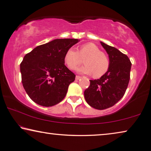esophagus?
Returning <instances> with one entry per match:
<instances>
[{
  "label": "esophagus",
  "instance_id": "34e87169",
  "mask_svg": "<svg viewBox=\"0 0 151 151\" xmlns=\"http://www.w3.org/2000/svg\"><path fill=\"white\" fill-rule=\"evenodd\" d=\"M81 78V76H76V80H79Z\"/></svg>",
  "mask_w": 151,
  "mask_h": 151
}]
</instances>
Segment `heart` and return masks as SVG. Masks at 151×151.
<instances>
[{"mask_svg":"<svg viewBox=\"0 0 151 151\" xmlns=\"http://www.w3.org/2000/svg\"><path fill=\"white\" fill-rule=\"evenodd\" d=\"M84 60L85 65L76 68L80 73L91 75L93 77L100 78L107 73L109 68V57L106 53L93 43H88L81 45L78 51L75 48H68L65 52L64 61L70 69H74Z\"/></svg>","mask_w":151,"mask_h":151,"instance_id":"b5f03b06","label":"heart"}]
</instances>
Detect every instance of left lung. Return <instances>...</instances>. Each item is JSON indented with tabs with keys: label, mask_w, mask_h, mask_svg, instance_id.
Wrapping results in <instances>:
<instances>
[{
	"label": "left lung",
	"mask_w": 151,
	"mask_h": 151,
	"mask_svg": "<svg viewBox=\"0 0 151 151\" xmlns=\"http://www.w3.org/2000/svg\"><path fill=\"white\" fill-rule=\"evenodd\" d=\"M100 43L108 54L109 68L99 79L90 80V86L84 94L90 106L104 109L115 105L124 95L130 79L131 63L117 49L102 42Z\"/></svg>",
	"instance_id": "left-lung-1"
}]
</instances>
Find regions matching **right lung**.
<instances>
[{
  "label": "right lung",
  "instance_id": "1",
  "mask_svg": "<svg viewBox=\"0 0 151 151\" xmlns=\"http://www.w3.org/2000/svg\"><path fill=\"white\" fill-rule=\"evenodd\" d=\"M77 39H56L24 56L20 64L22 83L29 97L40 106L56 105L64 99L75 75L65 65L64 56Z\"/></svg>",
  "mask_w": 151,
  "mask_h": 151
}]
</instances>
